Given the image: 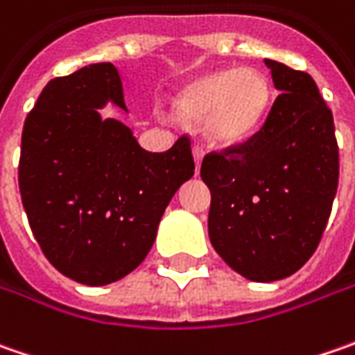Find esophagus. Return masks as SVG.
<instances>
[{
  "mask_svg": "<svg viewBox=\"0 0 355 355\" xmlns=\"http://www.w3.org/2000/svg\"><path fill=\"white\" fill-rule=\"evenodd\" d=\"M205 156V150L201 148V146H193V159H196V168L199 170V166H201V159Z\"/></svg>",
  "mask_w": 355,
  "mask_h": 355,
  "instance_id": "1",
  "label": "esophagus"
}]
</instances>
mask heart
<instances>
[{
  "mask_svg": "<svg viewBox=\"0 0 355 355\" xmlns=\"http://www.w3.org/2000/svg\"><path fill=\"white\" fill-rule=\"evenodd\" d=\"M270 104L266 76L251 69H223L193 76L171 96V112L201 124L203 136L219 146L245 142L259 130Z\"/></svg>",
  "mask_w": 355,
  "mask_h": 355,
  "instance_id": "heart-1",
  "label": "heart"
}]
</instances>
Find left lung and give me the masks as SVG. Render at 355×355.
Segmentation results:
<instances>
[{"mask_svg": "<svg viewBox=\"0 0 355 355\" xmlns=\"http://www.w3.org/2000/svg\"><path fill=\"white\" fill-rule=\"evenodd\" d=\"M265 64L280 92L265 124L201 164L213 249L254 282L286 279L314 254L340 173L334 118L314 78L279 61Z\"/></svg>", "mask_w": 355, "mask_h": 355, "instance_id": "1", "label": "left lung"}]
</instances>
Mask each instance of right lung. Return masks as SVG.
I'll return each mask as SVG.
<instances>
[{
	"instance_id": "1",
	"label": "right lung",
	"mask_w": 355,
	"mask_h": 355,
	"mask_svg": "<svg viewBox=\"0 0 355 355\" xmlns=\"http://www.w3.org/2000/svg\"><path fill=\"white\" fill-rule=\"evenodd\" d=\"M106 104L126 110L112 62L53 78L27 114L19 191L49 263L87 286L132 272L156 241L159 219L196 164L189 138L152 154ZM128 112V110H126Z\"/></svg>"
}]
</instances>
